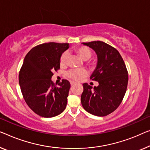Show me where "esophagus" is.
<instances>
[{"mask_svg":"<svg viewBox=\"0 0 150 150\" xmlns=\"http://www.w3.org/2000/svg\"><path fill=\"white\" fill-rule=\"evenodd\" d=\"M76 84H77V83H75V82H73V81H71V86H75V85H76Z\"/></svg>","mask_w":150,"mask_h":150,"instance_id":"obj_1","label":"esophagus"}]
</instances>
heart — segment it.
<instances>
[{
	"label": "heart",
	"mask_w": 150,
	"mask_h": 150,
	"mask_svg": "<svg viewBox=\"0 0 150 150\" xmlns=\"http://www.w3.org/2000/svg\"><path fill=\"white\" fill-rule=\"evenodd\" d=\"M74 52L79 56L83 60L87 61L91 56V52L90 49L86 46H79L74 49ZM67 54L64 52L61 55L59 60V63L61 67H64L67 64ZM87 75V71L85 69H74L71 70L67 73V76L69 79L78 81H80L83 78Z\"/></svg>",
	"instance_id": "1"
}]
</instances>
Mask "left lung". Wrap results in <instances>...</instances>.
Segmentation results:
<instances>
[{"label":"left lung","mask_w":150,"mask_h":150,"mask_svg":"<svg viewBox=\"0 0 150 150\" xmlns=\"http://www.w3.org/2000/svg\"><path fill=\"white\" fill-rule=\"evenodd\" d=\"M93 49L98 61L90 79L98 86L83 84L81 102L88 112L104 117L112 112L121 103L128 83V72L123 59L117 49L101 41L82 43Z\"/></svg>","instance_id":"left-lung-1"}]
</instances>
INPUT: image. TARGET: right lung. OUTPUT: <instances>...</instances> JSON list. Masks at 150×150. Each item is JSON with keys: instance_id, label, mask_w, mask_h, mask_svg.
<instances>
[{"instance_id": "1", "label": "right lung", "mask_w": 150, "mask_h": 150, "mask_svg": "<svg viewBox=\"0 0 150 150\" xmlns=\"http://www.w3.org/2000/svg\"><path fill=\"white\" fill-rule=\"evenodd\" d=\"M69 48L68 43L42 44L31 49L24 59L19 86L27 104L40 117H54L66 108L70 83L63 79L57 87L51 79L53 71L60 69L62 54Z\"/></svg>"}]
</instances>
